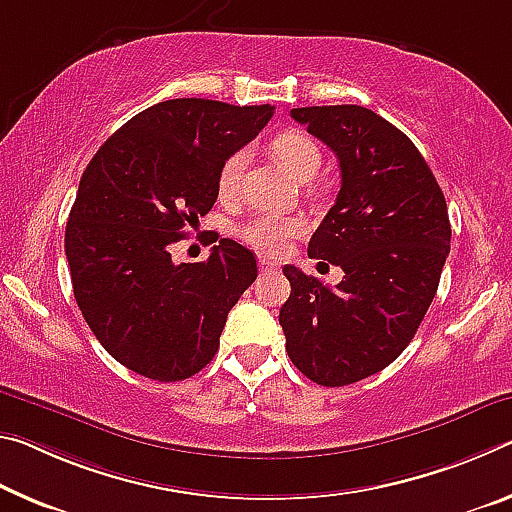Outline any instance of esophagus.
<instances>
[{"label":"esophagus","mask_w":512,"mask_h":512,"mask_svg":"<svg viewBox=\"0 0 512 512\" xmlns=\"http://www.w3.org/2000/svg\"><path fill=\"white\" fill-rule=\"evenodd\" d=\"M259 269H262V271H269V273H278L280 266H278V264H273V262H269V259H259Z\"/></svg>","instance_id":"34e87169"}]
</instances>
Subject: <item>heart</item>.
I'll return each instance as SVG.
<instances>
[{
  "instance_id": "obj_1",
  "label": "heart",
  "mask_w": 512,
  "mask_h": 512,
  "mask_svg": "<svg viewBox=\"0 0 512 512\" xmlns=\"http://www.w3.org/2000/svg\"><path fill=\"white\" fill-rule=\"evenodd\" d=\"M269 148L280 164L298 180L307 182L319 173L323 161L321 148L310 134L300 132V129H285V132L273 136ZM243 166H246V152L243 150L232 152L223 161L221 170H218V193L223 198H232L239 191ZM305 227L307 225L300 216L257 214L239 227V237L266 255H282L287 253L289 243L305 232Z\"/></svg>"
}]
</instances>
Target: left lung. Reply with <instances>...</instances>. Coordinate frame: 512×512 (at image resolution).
<instances>
[{
	"label": "left lung",
	"instance_id": "obj_1",
	"mask_svg": "<svg viewBox=\"0 0 512 512\" xmlns=\"http://www.w3.org/2000/svg\"><path fill=\"white\" fill-rule=\"evenodd\" d=\"M291 118L337 154L342 189L312 234L307 255L342 266L328 287L296 266L282 273L287 353L323 387L383 371L412 342L449 255L444 193L401 129L358 104L291 109Z\"/></svg>",
	"mask_w": 512,
	"mask_h": 512
}]
</instances>
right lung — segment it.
Returning a JSON list of instances; mask_svg holds the SVG:
<instances>
[{
  "label": "right lung",
  "mask_w": 512,
  "mask_h": 512,
  "mask_svg": "<svg viewBox=\"0 0 512 512\" xmlns=\"http://www.w3.org/2000/svg\"><path fill=\"white\" fill-rule=\"evenodd\" d=\"M271 116V104L166 100L127 120L86 166L66 225L72 291L127 369L175 383L216 355L227 312L257 278L255 255L221 239L205 262L175 264L170 246L214 207L223 161Z\"/></svg>",
  "instance_id": "add662e5"
}]
</instances>
